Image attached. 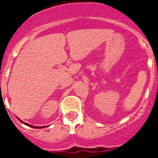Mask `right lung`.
I'll return each instance as SVG.
<instances>
[{
	"mask_svg": "<svg viewBox=\"0 0 158 158\" xmlns=\"http://www.w3.org/2000/svg\"><path fill=\"white\" fill-rule=\"evenodd\" d=\"M19 120H20V119H19ZM21 121V120H20ZM22 122V121H21ZM23 123V122H22ZM23 123L25 124V125H27V126H29V127H34V128H42V127H32V126H31V125H29V124H27V123Z\"/></svg>",
	"mask_w": 158,
	"mask_h": 158,
	"instance_id": "right-lung-1",
	"label": "right lung"
}]
</instances>
